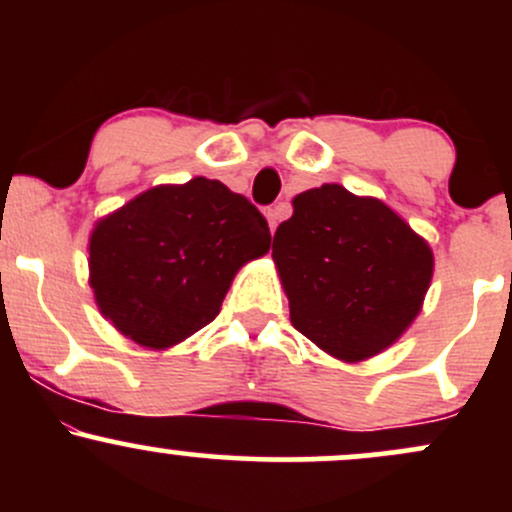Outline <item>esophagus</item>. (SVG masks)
Masks as SVG:
<instances>
[{
  "label": "esophagus",
  "instance_id": "obj_1",
  "mask_svg": "<svg viewBox=\"0 0 512 512\" xmlns=\"http://www.w3.org/2000/svg\"><path fill=\"white\" fill-rule=\"evenodd\" d=\"M264 216H267V221H269V228H276V223H279V219H281V211H279V207H267L264 209Z\"/></svg>",
  "mask_w": 512,
  "mask_h": 512
}]
</instances>
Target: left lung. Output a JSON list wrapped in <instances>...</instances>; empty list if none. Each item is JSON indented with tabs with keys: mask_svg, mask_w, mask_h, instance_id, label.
<instances>
[{
	"mask_svg": "<svg viewBox=\"0 0 512 512\" xmlns=\"http://www.w3.org/2000/svg\"><path fill=\"white\" fill-rule=\"evenodd\" d=\"M272 257L291 322L327 354L363 361L399 339L421 310L433 252L390 207L322 185L293 199Z\"/></svg>",
	"mask_w": 512,
	"mask_h": 512,
	"instance_id": "8db88e82",
	"label": "left lung"
}]
</instances>
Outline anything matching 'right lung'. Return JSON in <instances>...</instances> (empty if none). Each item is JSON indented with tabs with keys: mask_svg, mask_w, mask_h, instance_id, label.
Masks as SVG:
<instances>
[{
	"mask_svg": "<svg viewBox=\"0 0 512 512\" xmlns=\"http://www.w3.org/2000/svg\"><path fill=\"white\" fill-rule=\"evenodd\" d=\"M269 243L260 209L223 182L161 185L98 223L88 248L91 286L125 337L166 349L219 315L233 276Z\"/></svg>",
	"mask_w": 512,
	"mask_h": 512,
	"instance_id": "add662e5",
	"label": "right lung"
}]
</instances>
